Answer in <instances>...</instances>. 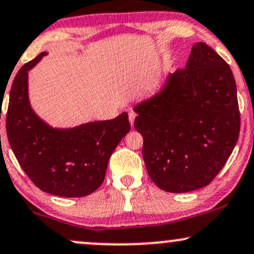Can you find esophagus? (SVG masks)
<instances>
[{
  "instance_id": "obj_1",
  "label": "esophagus",
  "mask_w": 254,
  "mask_h": 254,
  "mask_svg": "<svg viewBox=\"0 0 254 254\" xmlns=\"http://www.w3.org/2000/svg\"><path fill=\"white\" fill-rule=\"evenodd\" d=\"M128 118H129V122H130V125H134V121H135V118H136V114H135V112H133V111H130L129 113H128Z\"/></svg>"
}]
</instances>
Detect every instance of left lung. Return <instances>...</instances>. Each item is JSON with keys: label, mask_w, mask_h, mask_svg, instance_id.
Wrapping results in <instances>:
<instances>
[{"label": "left lung", "mask_w": 254, "mask_h": 254, "mask_svg": "<svg viewBox=\"0 0 254 254\" xmlns=\"http://www.w3.org/2000/svg\"><path fill=\"white\" fill-rule=\"evenodd\" d=\"M142 155L159 189L186 193L207 186L238 141L240 113L232 70L206 43L192 47L184 69L134 107Z\"/></svg>", "instance_id": "left-lung-1"}]
</instances>
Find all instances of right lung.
I'll use <instances>...</instances> for the list:
<instances>
[{
  "label": "right lung",
  "instance_id": "right-lung-1",
  "mask_svg": "<svg viewBox=\"0 0 254 254\" xmlns=\"http://www.w3.org/2000/svg\"><path fill=\"white\" fill-rule=\"evenodd\" d=\"M45 55L24 64L12 81L8 140L22 170L41 190L80 198L101 186L112 153L130 129L128 114L73 128L49 126L33 111L28 96V70Z\"/></svg>",
  "mask_w": 254,
  "mask_h": 254
}]
</instances>
